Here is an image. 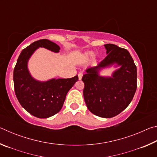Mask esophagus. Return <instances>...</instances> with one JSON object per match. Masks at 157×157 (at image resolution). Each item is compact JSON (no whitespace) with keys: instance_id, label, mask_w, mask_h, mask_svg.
Here are the masks:
<instances>
[{"instance_id":"34e87169","label":"esophagus","mask_w":157,"mask_h":157,"mask_svg":"<svg viewBox=\"0 0 157 157\" xmlns=\"http://www.w3.org/2000/svg\"><path fill=\"white\" fill-rule=\"evenodd\" d=\"M82 76H83V74H82V73H79L78 74V78H79V79H82Z\"/></svg>"}]
</instances>
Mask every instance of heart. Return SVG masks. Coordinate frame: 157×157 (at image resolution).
<instances>
[{
    "mask_svg": "<svg viewBox=\"0 0 157 157\" xmlns=\"http://www.w3.org/2000/svg\"><path fill=\"white\" fill-rule=\"evenodd\" d=\"M86 55H87V56H88V57H91L92 55H93V53H92V52H89L88 54H87Z\"/></svg>",
    "mask_w": 157,
    "mask_h": 157,
    "instance_id": "heart-1",
    "label": "heart"
}]
</instances>
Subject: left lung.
<instances>
[{
    "label": "left lung",
    "instance_id": "1",
    "mask_svg": "<svg viewBox=\"0 0 157 157\" xmlns=\"http://www.w3.org/2000/svg\"><path fill=\"white\" fill-rule=\"evenodd\" d=\"M105 47L107 56L94 67L86 69L82 77L84 98L87 108L102 118H112L121 113L132 100L137 88V71L132 57L126 49L108 44ZM116 63L121 68L111 78L100 76L101 68Z\"/></svg>",
    "mask_w": 157,
    "mask_h": 157
}]
</instances>
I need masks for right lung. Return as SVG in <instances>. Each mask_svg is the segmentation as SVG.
<instances>
[{"instance_id":"right-lung-1","label":"right lung","mask_w":157,"mask_h":157,"mask_svg":"<svg viewBox=\"0 0 157 157\" xmlns=\"http://www.w3.org/2000/svg\"><path fill=\"white\" fill-rule=\"evenodd\" d=\"M39 47L58 52L60 48L48 39L33 42L22 50L14 69L16 96L21 105L32 115L39 118L54 116L61 110L66 94L78 80V76L68 79H52L39 82L32 78L28 70V62Z\"/></svg>"}]
</instances>
